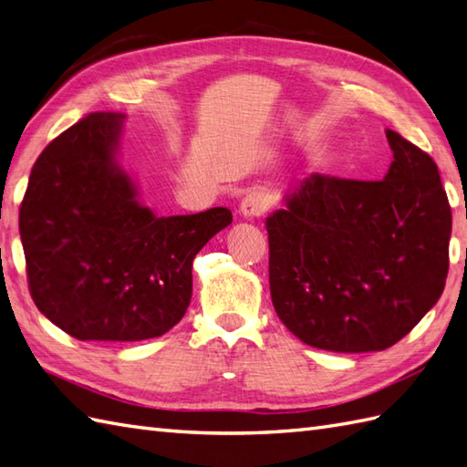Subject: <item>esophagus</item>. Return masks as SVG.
Masks as SVG:
<instances>
[{"instance_id": "esophagus-1", "label": "esophagus", "mask_w": 467, "mask_h": 467, "mask_svg": "<svg viewBox=\"0 0 467 467\" xmlns=\"http://www.w3.org/2000/svg\"><path fill=\"white\" fill-rule=\"evenodd\" d=\"M269 210V195L264 190H252L245 193L240 203V212L245 217H260Z\"/></svg>"}]
</instances>
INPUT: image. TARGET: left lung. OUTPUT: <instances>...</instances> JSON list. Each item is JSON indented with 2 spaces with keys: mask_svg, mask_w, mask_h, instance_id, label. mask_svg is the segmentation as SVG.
<instances>
[{
  "mask_svg": "<svg viewBox=\"0 0 467 467\" xmlns=\"http://www.w3.org/2000/svg\"><path fill=\"white\" fill-rule=\"evenodd\" d=\"M386 136V178L312 173L265 222L275 314L312 348H391L443 292L451 207L438 165L400 133Z\"/></svg>",
  "mask_w": 467,
  "mask_h": 467,
  "instance_id": "left-lung-1",
  "label": "left lung"
}]
</instances>
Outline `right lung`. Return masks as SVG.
Masks as SVG:
<instances>
[{
	"instance_id": "right-lung-1",
	"label": "right lung",
	"mask_w": 467,
	"mask_h": 467,
	"mask_svg": "<svg viewBox=\"0 0 467 467\" xmlns=\"http://www.w3.org/2000/svg\"><path fill=\"white\" fill-rule=\"evenodd\" d=\"M123 116L91 113L39 153L19 207L29 294L81 341L160 337L192 299V264L225 207L155 217L119 170Z\"/></svg>"
}]
</instances>
